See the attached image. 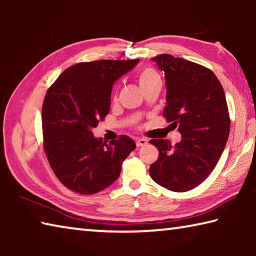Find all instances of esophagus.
Masks as SVG:
<instances>
[{
    "label": "esophagus",
    "mask_w": 256,
    "mask_h": 256,
    "mask_svg": "<svg viewBox=\"0 0 256 256\" xmlns=\"http://www.w3.org/2000/svg\"><path fill=\"white\" fill-rule=\"evenodd\" d=\"M146 144H148V141H146V138H138L136 141V144L138 148H140V146H144Z\"/></svg>",
    "instance_id": "obj_1"
}]
</instances>
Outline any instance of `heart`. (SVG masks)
<instances>
[{
    "instance_id": "1",
    "label": "heart",
    "mask_w": 256,
    "mask_h": 256,
    "mask_svg": "<svg viewBox=\"0 0 256 256\" xmlns=\"http://www.w3.org/2000/svg\"><path fill=\"white\" fill-rule=\"evenodd\" d=\"M138 84L141 86V89L146 92L154 86H162V80L158 76V73L152 68H144L138 74Z\"/></svg>"
}]
</instances>
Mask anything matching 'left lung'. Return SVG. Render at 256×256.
Masks as SVG:
<instances>
[{
    "mask_svg": "<svg viewBox=\"0 0 256 256\" xmlns=\"http://www.w3.org/2000/svg\"><path fill=\"white\" fill-rule=\"evenodd\" d=\"M166 79L167 106L164 118L183 138L172 146L152 138L159 157L151 164V178L174 192H186L201 184L219 162L227 144L230 118L222 86L200 64L162 54L152 58Z\"/></svg>",
    "mask_w": 256,
    "mask_h": 256,
    "instance_id": "8db88e82",
    "label": "left lung"
}]
</instances>
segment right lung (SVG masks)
<instances>
[{
	"mask_svg": "<svg viewBox=\"0 0 256 256\" xmlns=\"http://www.w3.org/2000/svg\"><path fill=\"white\" fill-rule=\"evenodd\" d=\"M138 60H100L68 68L42 102L44 150L54 174L79 194H96L118 178L125 158L136 149L126 136L110 144L92 130L110 112L114 82Z\"/></svg>",
	"mask_w": 256,
	"mask_h": 256,
	"instance_id": "right-lung-1",
	"label": "right lung"
}]
</instances>
